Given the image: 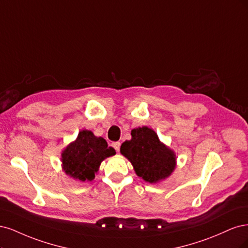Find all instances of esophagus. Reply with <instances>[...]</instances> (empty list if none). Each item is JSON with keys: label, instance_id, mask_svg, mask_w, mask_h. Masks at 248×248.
I'll list each match as a JSON object with an SVG mask.
<instances>
[{"label": "esophagus", "instance_id": "esophagus-1", "mask_svg": "<svg viewBox=\"0 0 248 248\" xmlns=\"http://www.w3.org/2000/svg\"><path fill=\"white\" fill-rule=\"evenodd\" d=\"M112 146L115 148L116 151H119V148H121V142H113Z\"/></svg>", "mask_w": 248, "mask_h": 248}]
</instances>
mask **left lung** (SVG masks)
<instances>
[{
	"mask_svg": "<svg viewBox=\"0 0 248 248\" xmlns=\"http://www.w3.org/2000/svg\"><path fill=\"white\" fill-rule=\"evenodd\" d=\"M132 139L124 141L121 153L132 163L136 174L149 183L169 177L176 166L174 151L159 141L156 133L147 126L134 129Z\"/></svg>",
	"mask_w": 248,
	"mask_h": 248,
	"instance_id": "left-lung-1",
	"label": "left lung"
}]
</instances>
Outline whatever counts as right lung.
<instances>
[{"label": "right lung", "instance_id": "right-lung-1", "mask_svg": "<svg viewBox=\"0 0 248 248\" xmlns=\"http://www.w3.org/2000/svg\"><path fill=\"white\" fill-rule=\"evenodd\" d=\"M115 154L105 139L95 137L92 131L83 130L62 153V170L76 180L92 181L104 159Z\"/></svg>", "mask_w": 248, "mask_h": 248}]
</instances>
